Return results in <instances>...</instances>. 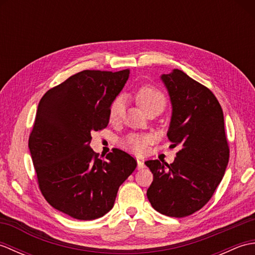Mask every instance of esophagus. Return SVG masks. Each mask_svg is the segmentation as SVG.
<instances>
[{"label": "esophagus", "instance_id": "34e87169", "mask_svg": "<svg viewBox=\"0 0 255 255\" xmlns=\"http://www.w3.org/2000/svg\"><path fill=\"white\" fill-rule=\"evenodd\" d=\"M137 163H138V170H141L144 167V161L141 159H137Z\"/></svg>", "mask_w": 255, "mask_h": 255}]
</instances>
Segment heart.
I'll return each instance as SVG.
<instances>
[{
    "label": "heart",
    "instance_id": "1",
    "mask_svg": "<svg viewBox=\"0 0 255 255\" xmlns=\"http://www.w3.org/2000/svg\"><path fill=\"white\" fill-rule=\"evenodd\" d=\"M136 100L139 106L142 108V111L148 113L153 108H161L163 110L165 105V96L162 92L151 85H143L140 88L136 93ZM123 99L122 97H116L112 102L108 111V118L111 122H116L119 119L123 112ZM151 136L149 134L141 133H130L123 140L124 148L130 151L132 153L141 154L147 149L148 144L151 142Z\"/></svg>",
    "mask_w": 255,
    "mask_h": 255
}]
</instances>
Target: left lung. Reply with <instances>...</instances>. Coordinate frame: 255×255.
<instances>
[{
    "label": "left lung",
    "mask_w": 255,
    "mask_h": 255,
    "mask_svg": "<svg viewBox=\"0 0 255 255\" xmlns=\"http://www.w3.org/2000/svg\"><path fill=\"white\" fill-rule=\"evenodd\" d=\"M172 103L167 138L178 147L174 162L144 163L153 174L147 191L160 214L182 218L196 213L213 197L229 161L224 113L213 92L174 69L161 77Z\"/></svg>",
    "instance_id": "1"
}]
</instances>
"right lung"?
<instances>
[{
    "label": "right lung",
    "mask_w": 255,
    "mask_h": 255,
    "mask_svg": "<svg viewBox=\"0 0 255 255\" xmlns=\"http://www.w3.org/2000/svg\"><path fill=\"white\" fill-rule=\"evenodd\" d=\"M129 70H84L46 92L37 108L28 147L42 196L53 208L79 220L110 211L119 186L137 166L117 148L99 158L90 147L93 131L107 127L112 102Z\"/></svg>",
    "instance_id": "1"
}]
</instances>
